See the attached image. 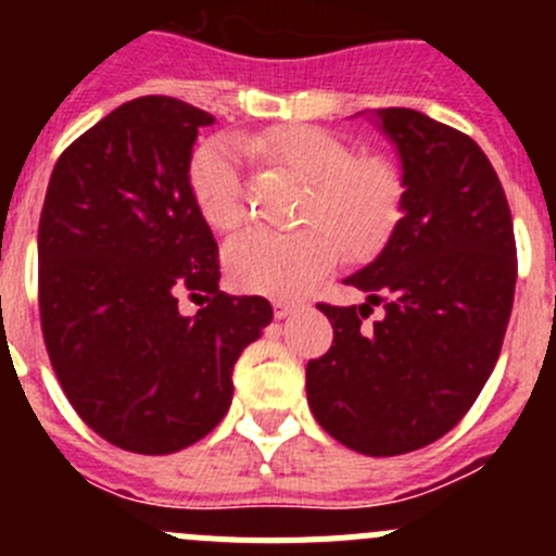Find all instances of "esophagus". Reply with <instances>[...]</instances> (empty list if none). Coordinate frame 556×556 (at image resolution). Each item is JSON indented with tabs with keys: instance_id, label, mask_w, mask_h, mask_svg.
<instances>
[{
	"instance_id": "esophagus-1",
	"label": "esophagus",
	"mask_w": 556,
	"mask_h": 556,
	"mask_svg": "<svg viewBox=\"0 0 556 556\" xmlns=\"http://www.w3.org/2000/svg\"><path fill=\"white\" fill-rule=\"evenodd\" d=\"M271 306H274V317H277V319L290 317V314L299 309V304H295V301H282V299L271 301Z\"/></svg>"
}]
</instances>
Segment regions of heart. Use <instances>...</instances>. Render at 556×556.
Wrapping results in <instances>:
<instances>
[{"instance_id":"b5f03b06","label":"heart","mask_w":556,"mask_h":556,"mask_svg":"<svg viewBox=\"0 0 556 556\" xmlns=\"http://www.w3.org/2000/svg\"><path fill=\"white\" fill-rule=\"evenodd\" d=\"M255 150L309 182L301 201L299 231L247 228L223 250L231 282L247 293L299 295L339 261L368 257L390 239L401 220V174L382 155H357L333 131L317 126L271 128ZM190 193L201 217L217 231H231L244 217L239 148L231 139L204 144L190 161Z\"/></svg>"}]
</instances>
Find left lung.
Returning a JSON list of instances; mask_svg holds the SVG:
<instances>
[{"label": "left lung", "mask_w": 556, "mask_h": 556, "mask_svg": "<svg viewBox=\"0 0 556 556\" xmlns=\"http://www.w3.org/2000/svg\"><path fill=\"white\" fill-rule=\"evenodd\" d=\"M371 121L401 161V220L344 279L366 304H319L333 346L306 366V401L339 444L392 457L450 433L490 379L517 244L501 179L473 139L406 106L371 110ZM371 305L386 314L366 329Z\"/></svg>", "instance_id": "left-lung-1"}]
</instances>
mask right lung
<instances>
[{"mask_svg": "<svg viewBox=\"0 0 556 556\" xmlns=\"http://www.w3.org/2000/svg\"><path fill=\"white\" fill-rule=\"evenodd\" d=\"M210 112L139 97L55 161L39 215V317L83 422L137 454H172L226 417L233 366L271 323L261 295L220 293L212 228L190 193ZM210 292L182 318L176 293Z\"/></svg>", "mask_w": 556, "mask_h": 556, "instance_id": "1", "label": "right lung"}]
</instances>
